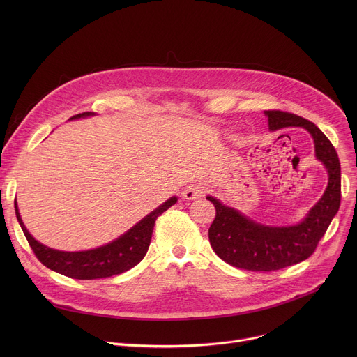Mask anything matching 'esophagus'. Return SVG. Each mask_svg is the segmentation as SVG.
Wrapping results in <instances>:
<instances>
[{
    "label": "esophagus",
    "mask_w": 357,
    "mask_h": 357,
    "mask_svg": "<svg viewBox=\"0 0 357 357\" xmlns=\"http://www.w3.org/2000/svg\"><path fill=\"white\" fill-rule=\"evenodd\" d=\"M203 195H205V188L202 185H190L183 190V199L186 200H196L200 199Z\"/></svg>",
    "instance_id": "obj_1"
}]
</instances>
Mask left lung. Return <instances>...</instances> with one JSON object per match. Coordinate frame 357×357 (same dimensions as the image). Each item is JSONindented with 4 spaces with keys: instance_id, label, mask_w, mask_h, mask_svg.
<instances>
[{
    "instance_id": "obj_1",
    "label": "left lung",
    "mask_w": 357,
    "mask_h": 357,
    "mask_svg": "<svg viewBox=\"0 0 357 357\" xmlns=\"http://www.w3.org/2000/svg\"><path fill=\"white\" fill-rule=\"evenodd\" d=\"M264 114L271 131L302 127L311 134L315 157L328 172V186L307 216L289 226L259 223L223 205L219 199L206 196L216 208V218L209 229L212 248L227 264L248 271H274L307 260L340 206V164L326 135L314 123L299 116L280 110H268Z\"/></svg>"
}]
</instances>
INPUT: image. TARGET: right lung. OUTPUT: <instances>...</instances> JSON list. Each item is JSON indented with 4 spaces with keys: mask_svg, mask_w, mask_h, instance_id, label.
<instances>
[{
    "mask_svg": "<svg viewBox=\"0 0 357 357\" xmlns=\"http://www.w3.org/2000/svg\"><path fill=\"white\" fill-rule=\"evenodd\" d=\"M94 114L96 113L86 112L73 116L69 120L86 119ZM176 200V196L169 197L161 206L148 213L145 218H142L137 225H134L119 238L97 248L83 251H61L50 248L35 240L32 234H29L28 229L25 227L21 219L17 200L14 202V205L18 223L31 248L33 250L35 256L45 267L76 280H97L117 275L135 267L145 257V254L148 251L152 230H154L157 218L162 215L165 211H168L172 205H175Z\"/></svg>",
    "mask_w": 357,
    "mask_h": 357,
    "instance_id": "add662e5",
    "label": "right lung"
}]
</instances>
